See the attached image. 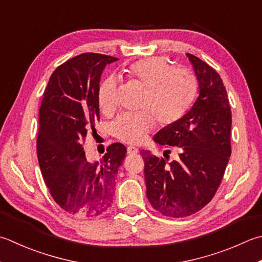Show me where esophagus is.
Here are the masks:
<instances>
[{
  "mask_svg": "<svg viewBox=\"0 0 262 262\" xmlns=\"http://www.w3.org/2000/svg\"><path fill=\"white\" fill-rule=\"evenodd\" d=\"M138 152V148L135 146H128L127 147V153L128 155H136Z\"/></svg>",
  "mask_w": 262,
  "mask_h": 262,
  "instance_id": "34e87169",
  "label": "esophagus"
}]
</instances>
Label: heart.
<instances>
[{
	"instance_id": "heart-1",
	"label": "heart",
	"mask_w": 262,
	"mask_h": 262,
	"mask_svg": "<svg viewBox=\"0 0 262 262\" xmlns=\"http://www.w3.org/2000/svg\"><path fill=\"white\" fill-rule=\"evenodd\" d=\"M127 79L145 89L143 111L122 114L112 122V134L118 140L140 144L147 133L162 125H171L181 119L193 104L198 94V80L187 70L178 69L162 56L141 59L125 68ZM118 83L106 77L97 89V101L102 111L111 112L117 104ZM149 110L147 111V109Z\"/></svg>"
}]
</instances>
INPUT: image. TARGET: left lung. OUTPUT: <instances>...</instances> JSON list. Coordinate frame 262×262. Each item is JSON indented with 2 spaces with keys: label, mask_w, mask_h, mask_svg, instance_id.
Here are the masks:
<instances>
[{
  "label": "left lung",
  "mask_w": 262,
  "mask_h": 262,
  "mask_svg": "<svg viewBox=\"0 0 262 262\" xmlns=\"http://www.w3.org/2000/svg\"><path fill=\"white\" fill-rule=\"evenodd\" d=\"M186 55L195 70L200 95L185 116L155 136L159 145L177 146L178 159L168 162L167 155L162 158L141 151L148 201L173 218L191 216L211 201L232 153V111L223 80L211 66Z\"/></svg>",
  "instance_id": "obj_1"
}]
</instances>
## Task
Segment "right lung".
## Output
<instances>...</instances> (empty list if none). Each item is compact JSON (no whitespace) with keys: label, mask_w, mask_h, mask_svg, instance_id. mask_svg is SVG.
I'll list each match as a JSON object with an SVG mask.
<instances>
[{"label":"right lung","mask_w":262,"mask_h":262,"mask_svg":"<svg viewBox=\"0 0 262 262\" xmlns=\"http://www.w3.org/2000/svg\"><path fill=\"white\" fill-rule=\"evenodd\" d=\"M115 56L83 53L66 61L50 77L39 107L38 163L54 201L77 218L105 213L114 201L118 169L127 148L107 146L101 162L86 159L84 142L100 120L97 89Z\"/></svg>","instance_id":"obj_1"}]
</instances>
